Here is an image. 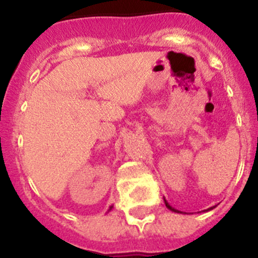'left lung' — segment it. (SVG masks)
<instances>
[{
  "label": "left lung",
  "mask_w": 258,
  "mask_h": 258,
  "mask_svg": "<svg viewBox=\"0 0 258 258\" xmlns=\"http://www.w3.org/2000/svg\"><path fill=\"white\" fill-rule=\"evenodd\" d=\"M164 202H165V206L166 207H168V209H170V211H172V212H176V213H182V212H179L177 211V209H175V208H172L170 205H169L168 202H166V200L165 198H164ZM213 208H216V206H214V207H211V208H208V209H206V211H211V209H213Z\"/></svg>",
  "instance_id": "1"
}]
</instances>
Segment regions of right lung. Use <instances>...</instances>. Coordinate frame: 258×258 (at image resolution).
Segmentation results:
<instances>
[{"label":"right lung","instance_id":"right-lung-1","mask_svg":"<svg viewBox=\"0 0 258 258\" xmlns=\"http://www.w3.org/2000/svg\"><path fill=\"white\" fill-rule=\"evenodd\" d=\"M111 208H112V206H111V207H110V208H109V211H111Z\"/></svg>","mask_w":258,"mask_h":258}]
</instances>
